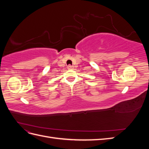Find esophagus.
I'll return each mask as SVG.
<instances>
[{"label":"esophagus","mask_w":149,"mask_h":149,"mask_svg":"<svg viewBox=\"0 0 149 149\" xmlns=\"http://www.w3.org/2000/svg\"><path fill=\"white\" fill-rule=\"evenodd\" d=\"M68 70H72V69H73V66H71V65H68Z\"/></svg>","instance_id":"1"}]
</instances>
